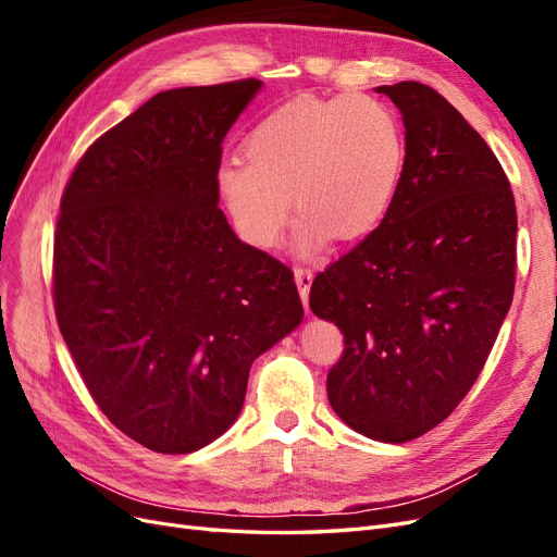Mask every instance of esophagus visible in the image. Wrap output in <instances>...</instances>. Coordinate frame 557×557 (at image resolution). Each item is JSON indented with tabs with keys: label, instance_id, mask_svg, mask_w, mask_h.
<instances>
[{
	"label": "esophagus",
	"instance_id": "1",
	"mask_svg": "<svg viewBox=\"0 0 557 557\" xmlns=\"http://www.w3.org/2000/svg\"><path fill=\"white\" fill-rule=\"evenodd\" d=\"M295 283H297V290L301 301H305V309L309 313V290H311V283H313V272L307 267H295Z\"/></svg>",
	"mask_w": 557,
	"mask_h": 557
}]
</instances>
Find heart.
<instances>
[{
  "label": "heart",
  "instance_id": "heart-1",
  "mask_svg": "<svg viewBox=\"0 0 557 557\" xmlns=\"http://www.w3.org/2000/svg\"><path fill=\"white\" fill-rule=\"evenodd\" d=\"M242 156L215 172L218 199L239 237L274 248L290 198L297 248L315 252L330 237L356 242L383 223L404 172V132L376 97H299L246 134Z\"/></svg>",
  "mask_w": 557,
  "mask_h": 557
}]
</instances>
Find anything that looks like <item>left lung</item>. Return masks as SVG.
I'll return each mask as SVG.
<instances>
[{"instance_id": "obj_1", "label": "left lung", "mask_w": 557, "mask_h": 557, "mask_svg": "<svg viewBox=\"0 0 557 557\" xmlns=\"http://www.w3.org/2000/svg\"><path fill=\"white\" fill-rule=\"evenodd\" d=\"M376 92L404 121V172L383 223L320 272L311 311L342 330L327 399L348 428L404 444L465 399L516 283V201L495 153L430 86Z\"/></svg>"}]
</instances>
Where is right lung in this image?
<instances>
[{
  "label": "right lung",
  "instance_id": "right-lung-1",
  "mask_svg": "<svg viewBox=\"0 0 557 557\" xmlns=\"http://www.w3.org/2000/svg\"><path fill=\"white\" fill-rule=\"evenodd\" d=\"M260 88L158 92L86 150L60 201V332L97 407L156 453L218 440L252 360L305 318L290 269L218 207L221 144Z\"/></svg>",
  "mask_w": 557,
  "mask_h": 557
}]
</instances>
